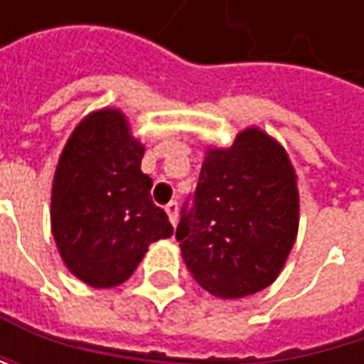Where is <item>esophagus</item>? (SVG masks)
<instances>
[{
  "label": "esophagus",
  "mask_w": 364,
  "mask_h": 364,
  "mask_svg": "<svg viewBox=\"0 0 364 364\" xmlns=\"http://www.w3.org/2000/svg\"><path fill=\"white\" fill-rule=\"evenodd\" d=\"M166 213H168L171 223H173V225H177V221H179V204H177L175 200L166 204Z\"/></svg>",
  "instance_id": "1"
}]
</instances>
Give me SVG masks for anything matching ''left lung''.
<instances>
[{
  "label": "left lung",
  "mask_w": 364,
  "mask_h": 364,
  "mask_svg": "<svg viewBox=\"0 0 364 364\" xmlns=\"http://www.w3.org/2000/svg\"><path fill=\"white\" fill-rule=\"evenodd\" d=\"M299 228L297 175L284 147L259 128L230 147H208L177 240L193 280L215 297L240 299L269 287Z\"/></svg>",
  "instance_id": "obj_1"
}]
</instances>
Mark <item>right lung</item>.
Masks as SVG:
<instances>
[{
	"mask_svg": "<svg viewBox=\"0 0 364 364\" xmlns=\"http://www.w3.org/2000/svg\"><path fill=\"white\" fill-rule=\"evenodd\" d=\"M145 147L119 109L88 113L71 132L52 181V236L67 269L95 289L126 282L147 247L173 236L141 171Z\"/></svg>",
	"mask_w": 364,
	"mask_h": 364,
	"instance_id": "add662e5",
	"label": "right lung"
}]
</instances>
